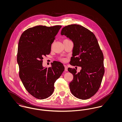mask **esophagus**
Wrapping results in <instances>:
<instances>
[{
	"mask_svg": "<svg viewBox=\"0 0 122 122\" xmlns=\"http://www.w3.org/2000/svg\"><path fill=\"white\" fill-rule=\"evenodd\" d=\"M64 67H65V71H68V67L66 65H64Z\"/></svg>",
	"mask_w": 122,
	"mask_h": 122,
	"instance_id": "esophagus-1",
	"label": "esophagus"
}]
</instances>
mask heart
<instances>
[{"instance_id": "1", "label": "heart", "mask_w": 122, "mask_h": 122, "mask_svg": "<svg viewBox=\"0 0 122 122\" xmlns=\"http://www.w3.org/2000/svg\"><path fill=\"white\" fill-rule=\"evenodd\" d=\"M62 60H63V61H65V59H62Z\"/></svg>"}]
</instances>
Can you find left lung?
I'll return each mask as SVG.
<instances>
[{"label": "left lung", "mask_w": 122, "mask_h": 122, "mask_svg": "<svg viewBox=\"0 0 122 122\" xmlns=\"http://www.w3.org/2000/svg\"><path fill=\"white\" fill-rule=\"evenodd\" d=\"M61 35L73 42L74 46L70 63L81 67L79 72L69 68L73 75L70 90L76 98L86 100L98 91L104 74V57L94 34L84 27L71 24L63 27Z\"/></svg>", "instance_id": "obj_1"}]
</instances>
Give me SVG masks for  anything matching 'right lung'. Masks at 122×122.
Segmentation results:
<instances>
[{"label": "right lung", "instance_id": "1", "mask_svg": "<svg viewBox=\"0 0 122 122\" xmlns=\"http://www.w3.org/2000/svg\"><path fill=\"white\" fill-rule=\"evenodd\" d=\"M61 27L36 26L24 31L19 39L17 57L19 76L27 91L38 99L52 94L54 84L65 69L59 61L51 63L48 68L42 65L43 57L50 53L54 37Z\"/></svg>", "mask_w": 122, "mask_h": 122}]
</instances>
